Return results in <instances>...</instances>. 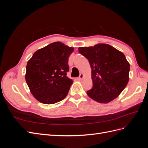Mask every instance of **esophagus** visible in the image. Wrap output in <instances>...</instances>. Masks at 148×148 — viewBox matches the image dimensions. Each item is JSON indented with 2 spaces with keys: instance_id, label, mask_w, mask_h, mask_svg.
Segmentation results:
<instances>
[{
  "instance_id": "obj_1",
  "label": "esophagus",
  "mask_w": 148,
  "mask_h": 148,
  "mask_svg": "<svg viewBox=\"0 0 148 148\" xmlns=\"http://www.w3.org/2000/svg\"><path fill=\"white\" fill-rule=\"evenodd\" d=\"M83 78V75L81 73V74H80V75H79V77L78 78V80H82Z\"/></svg>"
}]
</instances>
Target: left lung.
Listing matches in <instances>:
<instances>
[{"mask_svg":"<svg viewBox=\"0 0 148 148\" xmlns=\"http://www.w3.org/2000/svg\"><path fill=\"white\" fill-rule=\"evenodd\" d=\"M78 52L91 67L93 86L87 95L100 103L109 102L119 96L129 80L130 64L123 53L107 44L81 47Z\"/></svg>","mask_w":148,"mask_h":148,"instance_id":"8db88e82","label":"left lung"}]
</instances>
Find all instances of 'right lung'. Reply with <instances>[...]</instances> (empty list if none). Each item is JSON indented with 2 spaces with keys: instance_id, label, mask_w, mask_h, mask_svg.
I'll use <instances>...</instances> for the list:
<instances>
[{
  "instance_id": "1",
  "label": "right lung",
  "mask_w": 148,
  "mask_h": 148,
  "mask_svg": "<svg viewBox=\"0 0 148 148\" xmlns=\"http://www.w3.org/2000/svg\"><path fill=\"white\" fill-rule=\"evenodd\" d=\"M74 51L55 42L34 53L26 65L25 79L34 97L46 104L63 100L68 95L72 79L67 77L69 58Z\"/></svg>"
}]
</instances>
